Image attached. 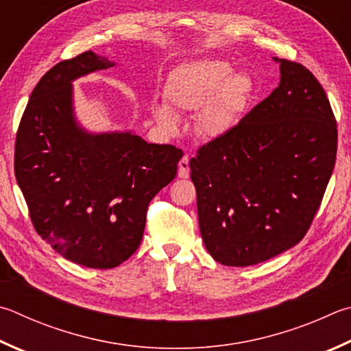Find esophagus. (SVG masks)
<instances>
[{"label":"esophagus","instance_id":"esophagus-1","mask_svg":"<svg viewBox=\"0 0 351 351\" xmlns=\"http://www.w3.org/2000/svg\"><path fill=\"white\" fill-rule=\"evenodd\" d=\"M190 175V167H189V156L181 158V161L178 162V176L186 180Z\"/></svg>","mask_w":351,"mask_h":351}]
</instances>
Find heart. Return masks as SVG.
Masks as SVG:
<instances>
[{
	"instance_id": "heart-1",
	"label": "heart",
	"mask_w": 351,
	"mask_h": 351,
	"mask_svg": "<svg viewBox=\"0 0 351 351\" xmlns=\"http://www.w3.org/2000/svg\"><path fill=\"white\" fill-rule=\"evenodd\" d=\"M253 82L245 73H233L224 60H199L182 64L170 73L164 88L169 106H154L155 118L165 130L178 129V112L197 111L202 135L218 138L233 129L250 101Z\"/></svg>"
}]
</instances>
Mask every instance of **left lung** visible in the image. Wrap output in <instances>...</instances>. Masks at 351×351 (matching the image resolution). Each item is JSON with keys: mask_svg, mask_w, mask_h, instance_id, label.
<instances>
[{"mask_svg": "<svg viewBox=\"0 0 351 351\" xmlns=\"http://www.w3.org/2000/svg\"><path fill=\"white\" fill-rule=\"evenodd\" d=\"M279 86L190 159L197 218L216 263L254 265L310 228L333 173L337 129L315 75L278 60Z\"/></svg>", "mask_w": 351, "mask_h": 351, "instance_id": "1", "label": "left lung"}]
</instances>
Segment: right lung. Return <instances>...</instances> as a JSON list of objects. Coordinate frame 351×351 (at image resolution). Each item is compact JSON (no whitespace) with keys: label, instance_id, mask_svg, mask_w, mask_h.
<instances>
[{"label":"right lung","instance_id":"right-lung-1","mask_svg":"<svg viewBox=\"0 0 351 351\" xmlns=\"http://www.w3.org/2000/svg\"><path fill=\"white\" fill-rule=\"evenodd\" d=\"M112 66L92 50L53 66L32 92L15 143V176L36 233L88 269H113L136 252L149 204L184 155L130 130L78 125L72 82Z\"/></svg>","mask_w":351,"mask_h":351}]
</instances>
